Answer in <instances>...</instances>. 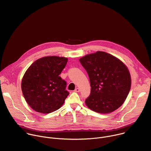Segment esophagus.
Segmentation results:
<instances>
[{
  "mask_svg": "<svg viewBox=\"0 0 151 151\" xmlns=\"http://www.w3.org/2000/svg\"><path fill=\"white\" fill-rule=\"evenodd\" d=\"M80 91V89L78 88H77L75 90H74V92H79Z\"/></svg>",
  "mask_w": 151,
  "mask_h": 151,
  "instance_id": "obj_1",
  "label": "esophagus"
}]
</instances>
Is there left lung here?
Masks as SVG:
<instances>
[{"instance_id":"obj_1","label":"left lung","mask_w":151,"mask_h":151,"mask_svg":"<svg viewBox=\"0 0 151 151\" xmlns=\"http://www.w3.org/2000/svg\"><path fill=\"white\" fill-rule=\"evenodd\" d=\"M80 62L88 74L91 87L86 106L99 113H109L120 107L131 88L126 65L114 56L101 51L87 55Z\"/></svg>"}]
</instances>
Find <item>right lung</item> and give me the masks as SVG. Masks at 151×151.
Here are the masks:
<instances>
[{
	"label": "right lung",
	"mask_w": 151,
	"mask_h": 151,
	"mask_svg": "<svg viewBox=\"0 0 151 151\" xmlns=\"http://www.w3.org/2000/svg\"><path fill=\"white\" fill-rule=\"evenodd\" d=\"M67 61L64 57H44L27 69L22 80V92L33 110L50 113L63 105L69 92L65 90V81L59 75Z\"/></svg>",
	"instance_id": "obj_1"
}]
</instances>
